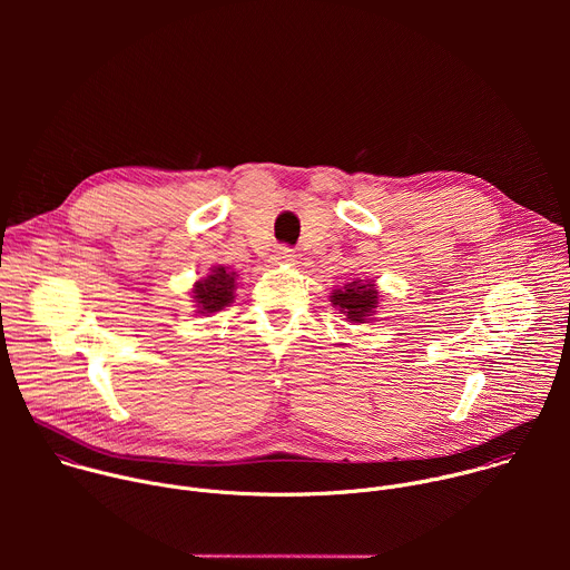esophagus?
I'll return each instance as SVG.
<instances>
[{
    "label": "esophagus",
    "instance_id": "esophagus-1",
    "mask_svg": "<svg viewBox=\"0 0 570 570\" xmlns=\"http://www.w3.org/2000/svg\"><path fill=\"white\" fill-rule=\"evenodd\" d=\"M293 262H295V250H291V248H286V246H279V248L275 250V255H273V264H277V266L293 264Z\"/></svg>",
    "mask_w": 570,
    "mask_h": 570
}]
</instances>
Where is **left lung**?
Returning <instances> with one entry per match:
<instances>
[{"label":"left lung","mask_w":570,"mask_h":570,"mask_svg":"<svg viewBox=\"0 0 570 570\" xmlns=\"http://www.w3.org/2000/svg\"><path fill=\"white\" fill-rule=\"evenodd\" d=\"M330 297H332L330 302L345 315V320H352V322L370 320V315L379 304V291L367 279L350 282L343 288H336Z\"/></svg>","instance_id":"left-lung-1"}]
</instances>
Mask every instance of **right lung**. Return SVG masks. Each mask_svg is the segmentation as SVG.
Masks as SVG:
<instances>
[{
    "mask_svg": "<svg viewBox=\"0 0 570 570\" xmlns=\"http://www.w3.org/2000/svg\"><path fill=\"white\" fill-rule=\"evenodd\" d=\"M236 291V273L225 266H214L212 273L198 279L191 288L198 313H216L234 302Z\"/></svg>",
    "mask_w": 570,
    "mask_h": 570,
    "instance_id": "obj_1",
    "label": "right lung"
}]
</instances>
